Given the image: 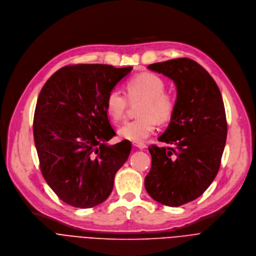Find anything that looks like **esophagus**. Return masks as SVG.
I'll return each mask as SVG.
<instances>
[{"label":"esophagus","mask_w":256,"mask_h":256,"mask_svg":"<svg viewBox=\"0 0 256 256\" xmlns=\"http://www.w3.org/2000/svg\"><path fill=\"white\" fill-rule=\"evenodd\" d=\"M132 144H133V146L134 147H137V148H139V149H144V148H146L147 146H146V144H144V143H142V142H136V141H133L132 142Z\"/></svg>","instance_id":"obj_1"}]
</instances>
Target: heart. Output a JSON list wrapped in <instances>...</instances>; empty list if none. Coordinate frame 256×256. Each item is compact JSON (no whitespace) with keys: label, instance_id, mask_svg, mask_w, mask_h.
<instances>
[{"label":"heart","instance_id":"heart-1","mask_svg":"<svg viewBox=\"0 0 256 256\" xmlns=\"http://www.w3.org/2000/svg\"><path fill=\"white\" fill-rule=\"evenodd\" d=\"M127 95L119 88L109 92L106 98V110L109 117L118 122L125 116L129 105L142 100L139 105L140 117L125 122L118 129L121 138L141 142L148 138L156 129V124L170 122L174 114L176 102L174 98L164 92V80L151 72H143L133 76L126 84Z\"/></svg>","mask_w":256,"mask_h":256}]
</instances>
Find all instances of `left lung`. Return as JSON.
<instances>
[{"label":"left lung","instance_id":"1","mask_svg":"<svg viewBox=\"0 0 256 256\" xmlns=\"http://www.w3.org/2000/svg\"><path fill=\"white\" fill-rule=\"evenodd\" d=\"M176 86V110L158 141L150 145L151 168L145 176L149 196L162 205L178 207L198 198L216 178L227 136L220 90L210 74L190 58L148 66Z\"/></svg>","mask_w":256,"mask_h":256}]
</instances>
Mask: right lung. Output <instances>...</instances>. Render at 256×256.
Wrapping results in <instances>:
<instances>
[{"mask_svg": "<svg viewBox=\"0 0 256 256\" xmlns=\"http://www.w3.org/2000/svg\"><path fill=\"white\" fill-rule=\"evenodd\" d=\"M132 68L68 66L51 76L39 94L33 135L40 170L68 205L86 209L107 200L116 172L129 158L130 141L106 144L116 135L106 98Z\"/></svg>", "mask_w": 256, "mask_h": 256, "instance_id": "obj_1", "label": "right lung"}]
</instances>
